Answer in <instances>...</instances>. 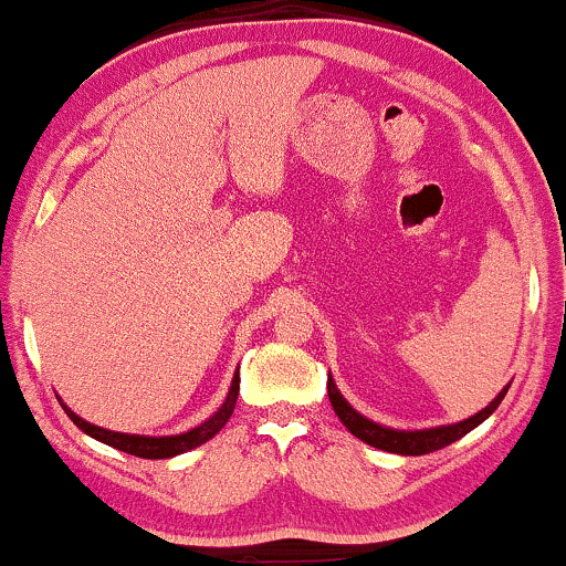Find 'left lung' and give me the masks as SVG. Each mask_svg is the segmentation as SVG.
Returning a JSON list of instances; mask_svg holds the SVG:
<instances>
[{
    "label": "left lung",
    "instance_id": "obj_1",
    "mask_svg": "<svg viewBox=\"0 0 566 566\" xmlns=\"http://www.w3.org/2000/svg\"><path fill=\"white\" fill-rule=\"evenodd\" d=\"M509 387L501 391V395L495 397L493 402L488 405V408H482L480 413L467 418V421H458V423H448V427H434V429H418V431H400V429H387L381 427V423L370 421V418H365L357 413L352 405L344 400L342 391L336 389L334 378L328 376V397H331V405H334L336 416L342 418V423L347 427L352 434L357 437V440L374 444L378 450H387V453H400V455H427V453H434V450H442L448 448V444H453L455 440H461L463 434H469L471 429H476L484 418H490L495 413V408L501 405L503 397H506Z\"/></svg>",
    "mask_w": 566,
    "mask_h": 566
}]
</instances>
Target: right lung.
Wrapping results in <instances>:
<instances>
[{"instance_id":"add662e5","label":"right lung","mask_w":566,"mask_h":566,"mask_svg":"<svg viewBox=\"0 0 566 566\" xmlns=\"http://www.w3.org/2000/svg\"><path fill=\"white\" fill-rule=\"evenodd\" d=\"M238 391H241V376H232V384H230V391H228V400L222 402V408L217 410L214 416L209 418V421H203L201 427L185 431V434H171V437H143V434H122V431H111V429H99L95 423L84 421V418H78L69 405H63V410L69 413V418L73 423H76L78 429L84 431V434L95 437V440L111 444V448L116 450H124V453L129 455H137V458H171V455H179V453H188V450L198 448V444L209 442L211 437L217 434L219 429L228 423V418L232 416V410H235V400H238Z\"/></svg>"}]
</instances>
